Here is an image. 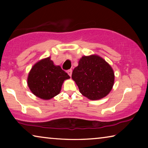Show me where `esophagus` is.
<instances>
[{
  "mask_svg": "<svg viewBox=\"0 0 148 148\" xmlns=\"http://www.w3.org/2000/svg\"><path fill=\"white\" fill-rule=\"evenodd\" d=\"M72 69H70V70H68V71H67V73H68V74L70 76H71V75H72Z\"/></svg>",
  "mask_w": 148,
  "mask_h": 148,
  "instance_id": "34e87169",
  "label": "esophagus"
}]
</instances>
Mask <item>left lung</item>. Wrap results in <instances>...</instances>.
<instances>
[{"instance_id": "8db88e82", "label": "left lung", "mask_w": 148, "mask_h": 148, "mask_svg": "<svg viewBox=\"0 0 148 148\" xmlns=\"http://www.w3.org/2000/svg\"><path fill=\"white\" fill-rule=\"evenodd\" d=\"M114 77L111 66L97 55L82 57L72 74L79 92L92 101L109 94L114 86Z\"/></svg>"}]
</instances>
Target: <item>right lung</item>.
Instances as JSON below:
<instances>
[{
	"label": "right lung",
	"mask_w": 148,
	"mask_h": 148,
	"mask_svg": "<svg viewBox=\"0 0 148 148\" xmlns=\"http://www.w3.org/2000/svg\"><path fill=\"white\" fill-rule=\"evenodd\" d=\"M70 76L60 66L55 65L50 57L37 62L30 71L27 84L35 96L49 100L58 95L65 79Z\"/></svg>",
	"instance_id": "1"
}]
</instances>
